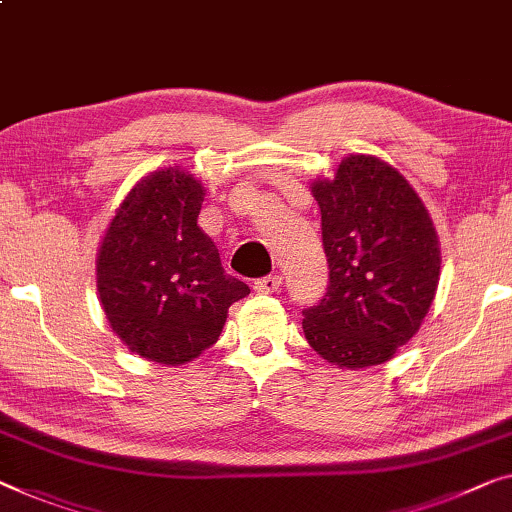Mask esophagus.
I'll return each instance as SVG.
<instances>
[{"mask_svg": "<svg viewBox=\"0 0 512 512\" xmlns=\"http://www.w3.org/2000/svg\"><path fill=\"white\" fill-rule=\"evenodd\" d=\"M281 286V274H268V277H261L254 281V291L258 293H274L279 291Z\"/></svg>", "mask_w": 512, "mask_h": 512, "instance_id": "1", "label": "esophagus"}]
</instances>
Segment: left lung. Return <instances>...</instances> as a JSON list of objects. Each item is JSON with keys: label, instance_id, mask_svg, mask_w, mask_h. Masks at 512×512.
<instances>
[{"label": "left lung", "instance_id": "1", "mask_svg": "<svg viewBox=\"0 0 512 512\" xmlns=\"http://www.w3.org/2000/svg\"><path fill=\"white\" fill-rule=\"evenodd\" d=\"M321 207L330 281L302 311V330L323 360L344 369L381 365L420 330L441 272L429 212L397 168L351 154L332 180L311 184Z\"/></svg>", "mask_w": 512, "mask_h": 512}]
</instances>
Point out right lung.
Here are the masks:
<instances>
[{"instance_id": "obj_1", "label": "right lung", "mask_w": 512, "mask_h": 512, "mask_svg": "<svg viewBox=\"0 0 512 512\" xmlns=\"http://www.w3.org/2000/svg\"><path fill=\"white\" fill-rule=\"evenodd\" d=\"M203 198L189 170H154L117 207L96 254L110 328L131 353L159 365L198 358L219 339L228 307L249 295L198 226Z\"/></svg>"}]
</instances>
